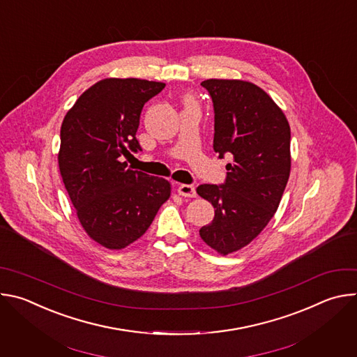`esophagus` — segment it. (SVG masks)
Returning a JSON list of instances; mask_svg holds the SVG:
<instances>
[{
	"label": "esophagus",
	"mask_w": 357,
	"mask_h": 357,
	"mask_svg": "<svg viewBox=\"0 0 357 357\" xmlns=\"http://www.w3.org/2000/svg\"><path fill=\"white\" fill-rule=\"evenodd\" d=\"M178 193L183 197H196V189L193 185L182 183L178 186Z\"/></svg>",
	"instance_id": "1"
}]
</instances>
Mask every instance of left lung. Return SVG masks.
Masks as SVG:
<instances>
[{"label": "left lung", "instance_id": "8db88e82", "mask_svg": "<svg viewBox=\"0 0 357 357\" xmlns=\"http://www.w3.org/2000/svg\"><path fill=\"white\" fill-rule=\"evenodd\" d=\"M200 84L213 103V149L219 158L230 155L233 161L223 183L196 189L215 208V219L199 234L218 252L229 254L256 238L277 212L289 178L291 130L259 86L219 79Z\"/></svg>", "mask_w": 357, "mask_h": 357}]
</instances>
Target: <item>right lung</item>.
I'll list each match as a JSON object with an SVG mask.
<instances>
[{
	"label": "right lung",
	"mask_w": 357,
	"mask_h": 357,
	"mask_svg": "<svg viewBox=\"0 0 357 357\" xmlns=\"http://www.w3.org/2000/svg\"><path fill=\"white\" fill-rule=\"evenodd\" d=\"M164 83L105 79L87 89L61 127L59 169L86 233L107 248L139 238L171 195L164 178L127 168L144 105Z\"/></svg>",
	"instance_id": "1"
}]
</instances>
